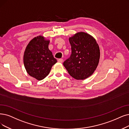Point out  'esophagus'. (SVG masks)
<instances>
[{"instance_id":"34e87169","label":"esophagus","mask_w":129,"mask_h":129,"mask_svg":"<svg viewBox=\"0 0 129 129\" xmlns=\"http://www.w3.org/2000/svg\"><path fill=\"white\" fill-rule=\"evenodd\" d=\"M58 61L60 63H62V61H63V59H59L58 60Z\"/></svg>"}]
</instances>
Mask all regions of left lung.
I'll list each match as a JSON object with an SVG mask.
<instances>
[{
    "label": "left lung",
    "mask_w": 129,
    "mask_h": 129,
    "mask_svg": "<svg viewBox=\"0 0 129 129\" xmlns=\"http://www.w3.org/2000/svg\"><path fill=\"white\" fill-rule=\"evenodd\" d=\"M71 54L63 63L69 75L77 80L90 76L99 64V46L96 40L85 32H78L69 38Z\"/></svg>",
    "instance_id": "8db88e82"
}]
</instances>
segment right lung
Returning <instances> with one entry per match:
<instances>
[{
  "label": "right lung",
  "mask_w": 129,
  "mask_h": 129,
  "mask_svg": "<svg viewBox=\"0 0 129 129\" xmlns=\"http://www.w3.org/2000/svg\"><path fill=\"white\" fill-rule=\"evenodd\" d=\"M49 40L42 36L33 38L26 48L24 64L28 74L38 80L45 78L56 62L49 49Z\"/></svg>",
  "instance_id": "obj_1"
}]
</instances>
